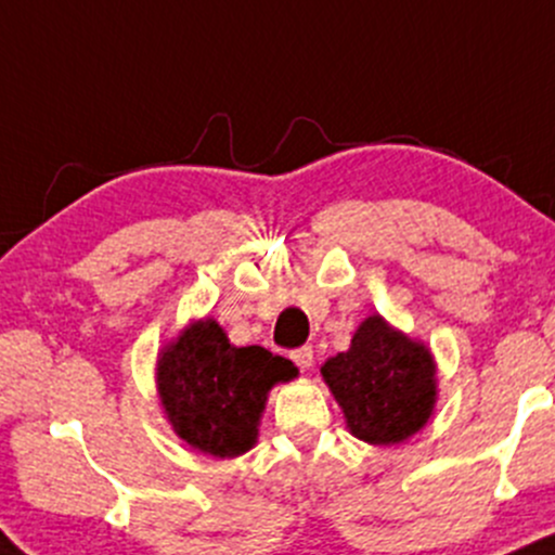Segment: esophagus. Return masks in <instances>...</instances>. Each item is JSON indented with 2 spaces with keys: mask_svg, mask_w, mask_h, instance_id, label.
I'll return each mask as SVG.
<instances>
[{
  "mask_svg": "<svg viewBox=\"0 0 555 555\" xmlns=\"http://www.w3.org/2000/svg\"><path fill=\"white\" fill-rule=\"evenodd\" d=\"M291 359H294V361H296V366H298V370H304V372H307V370H309V366H311V364H314V348H311V346L296 348V351H294V353H291Z\"/></svg>",
  "mask_w": 555,
  "mask_h": 555,
  "instance_id": "1",
  "label": "esophagus"
}]
</instances>
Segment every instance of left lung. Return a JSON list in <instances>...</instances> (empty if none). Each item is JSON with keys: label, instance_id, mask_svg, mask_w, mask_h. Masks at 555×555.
I'll return each mask as SVG.
<instances>
[{"label": "left lung", "instance_id": "left-lung-1", "mask_svg": "<svg viewBox=\"0 0 555 555\" xmlns=\"http://www.w3.org/2000/svg\"><path fill=\"white\" fill-rule=\"evenodd\" d=\"M322 379L353 438L398 446L427 425L438 401V364L422 340L370 314L348 351L322 364Z\"/></svg>", "mask_w": 555, "mask_h": 555}]
</instances>
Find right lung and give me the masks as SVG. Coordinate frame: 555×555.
<instances>
[{
    "label": "right lung",
    "mask_w": 555,
    "mask_h": 555,
    "mask_svg": "<svg viewBox=\"0 0 555 555\" xmlns=\"http://www.w3.org/2000/svg\"><path fill=\"white\" fill-rule=\"evenodd\" d=\"M298 375L261 346H233L211 317L189 322L157 353V396L172 433L204 456L235 459L259 438L267 396Z\"/></svg>",
    "instance_id": "obj_1"
}]
</instances>
